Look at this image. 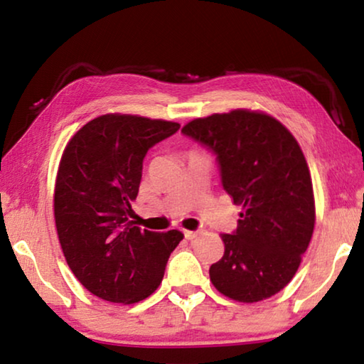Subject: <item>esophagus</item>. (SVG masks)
<instances>
[{"instance_id": "1", "label": "esophagus", "mask_w": 364, "mask_h": 364, "mask_svg": "<svg viewBox=\"0 0 364 364\" xmlns=\"http://www.w3.org/2000/svg\"><path fill=\"white\" fill-rule=\"evenodd\" d=\"M184 232V237L188 239V241H193V239L197 236V232L196 231H189V230H184L183 231Z\"/></svg>"}]
</instances>
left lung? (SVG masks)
I'll return each instance as SVG.
<instances>
[{
	"label": "left lung",
	"mask_w": 364,
	"mask_h": 364,
	"mask_svg": "<svg viewBox=\"0 0 364 364\" xmlns=\"http://www.w3.org/2000/svg\"><path fill=\"white\" fill-rule=\"evenodd\" d=\"M217 154L223 189L241 205L237 230L221 234L225 254L208 273L225 297L254 304L297 273L315 230V194L294 134L269 114L234 109L181 128Z\"/></svg>",
	"instance_id": "obj_1"
}]
</instances>
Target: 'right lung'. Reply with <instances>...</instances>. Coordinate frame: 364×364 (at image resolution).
I'll return each mask as SVG.
<instances>
[{
  "label": "right lung",
  "instance_id": "obj_1",
  "mask_svg": "<svg viewBox=\"0 0 364 364\" xmlns=\"http://www.w3.org/2000/svg\"><path fill=\"white\" fill-rule=\"evenodd\" d=\"M180 123L106 114L73 134L54 184V220L67 264L85 289L130 305L149 297L164 279L168 257L183 239L176 230L141 231L128 221L143 159Z\"/></svg>",
  "mask_w": 364,
  "mask_h": 364
}]
</instances>
